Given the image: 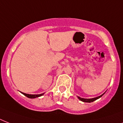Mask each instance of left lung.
<instances>
[{"mask_svg":"<svg viewBox=\"0 0 123 123\" xmlns=\"http://www.w3.org/2000/svg\"><path fill=\"white\" fill-rule=\"evenodd\" d=\"M103 95V94H101V96H98V97L96 98H91V99H85V98H82L80 97H78L79 98V99H80V100H81L82 101H84V102H88V103H91V102H92V101H95V100H96L97 99H98V98H99L100 97H101Z\"/></svg>","mask_w":123,"mask_h":123,"instance_id":"8db88e82","label":"left lung"}]
</instances>
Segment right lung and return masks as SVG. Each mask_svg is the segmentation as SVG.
<instances>
[{
	"label": "right lung",
	"instance_id": "add662e5",
	"mask_svg": "<svg viewBox=\"0 0 123 123\" xmlns=\"http://www.w3.org/2000/svg\"><path fill=\"white\" fill-rule=\"evenodd\" d=\"M22 94L27 98H35L39 97V96L43 95V94H29L24 93V92H22Z\"/></svg>",
	"mask_w": 123,
	"mask_h": 123
}]
</instances>
